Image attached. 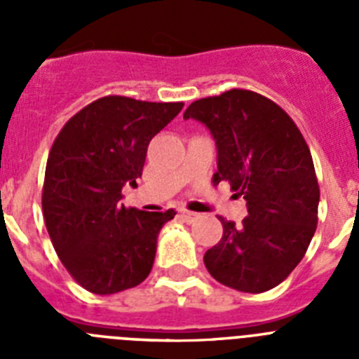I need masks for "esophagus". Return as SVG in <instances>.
Listing matches in <instances>:
<instances>
[{"instance_id":"34e87169","label":"esophagus","mask_w":359,"mask_h":359,"mask_svg":"<svg viewBox=\"0 0 359 359\" xmlns=\"http://www.w3.org/2000/svg\"><path fill=\"white\" fill-rule=\"evenodd\" d=\"M177 214H180V217H182L183 221H185V223H189V224H192V223H194V221H198V217H199L198 214H194V212L185 210V208H182V210H177Z\"/></svg>"}]
</instances>
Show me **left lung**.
<instances>
[{"mask_svg": "<svg viewBox=\"0 0 359 359\" xmlns=\"http://www.w3.org/2000/svg\"><path fill=\"white\" fill-rule=\"evenodd\" d=\"M183 118L210 131L217 149L214 182H230L248 217L223 223L203 257L217 282L243 293L278 286L306 255L318 223L320 189L309 147L280 106L248 90L196 100Z\"/></svg>", "mask_w": 359, "mask_h": 359, "instance_id": "1", "label": "left lung"}]
</instances>
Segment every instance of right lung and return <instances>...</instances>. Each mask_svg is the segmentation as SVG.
I'll list each match as a JSON object with an SVG mask.
<instances>
[{"instance_id": "1", "label": "right lung", "mask_w": 359, "mask_h": 359, "mask_svg": "<svg viewBox=\"0 0 359 359\" xmlns=\"http://www.w3.org/2000/svg\"><path fill=\"white\" fill-rule=\"evenodd\" d=\"M183 102L98 98L66 122L50 151L43 214L53 248L95 294L135 287L151 273L158 233L176 212L126 208L122 189L142 177L149 142Z\"/></svg>"}]
</instances>
